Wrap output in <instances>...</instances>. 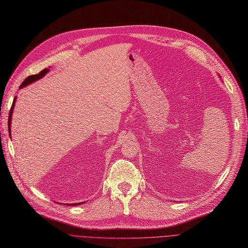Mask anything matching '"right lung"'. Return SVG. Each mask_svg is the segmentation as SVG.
Instances as JSON below:
<instances>
[{"label":"right lung","instance_id":"right-lung-1","mask_svg":"<svg viewBox=\"0 0 248 248\" xmlns=\"http://www.w3.org/2000/svg\"><path fill=\"white\" fill-rule=\"evenodd\" d=\"M48 71H49V69L46 68L44 70H42L41 72H39L38 74H34V76H30L29 78H27L24 80V82H22V84L20 85V87H19V88H20V89H21V88H24V87H26V86H28V85H30V84H32V82H34V81H36V80H38V79L42 78L44 76H46V74ZM16 98H14V100H13L12 107H11V109H10V112H9V119H8V130H9V134H10V136H11V128H10V126H11L12 112H13L14 106H16ZM78 204H82V202H78ZM78 204H70V205L74 206V205H78Z\"/></svg>","mask_w":248,"mask_h":248}]
</instances>
